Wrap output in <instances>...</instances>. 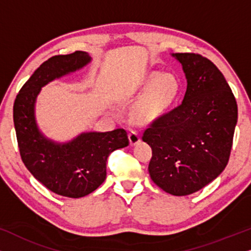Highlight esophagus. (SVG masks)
I'll use <instances>...</instances> for the list:
<instances>
[{"mask_svg": "<svg viewBox=\"0 0 251 251\" xmlns=\"http://www.w3.org/2000/svg\"><path fill=\"white\" fill-rule=\"evenodd\" d=\"M129 142H130V145H136V144H138L140 142V137H139V133L135 131V130H130L129 132Z\"/></svg>", "mask_w": 251, "mask_h": 251, "instance_id": "1", "label": "esophagus"}]
</instances>
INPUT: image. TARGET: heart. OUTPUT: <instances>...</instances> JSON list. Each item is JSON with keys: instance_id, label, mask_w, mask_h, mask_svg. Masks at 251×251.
<instances>
[{"instance_id": "b5f03b06", "label": "heart", "mask_w": 251, "mask_h": 251, "mask_svg": "<svg viewBox=\"0 0 251 251\" xmlns=\"http://www.w3.org/2000/svg\"><path fill=\"white\" fill-rule=\"evenodd\" d=\"M139 95H144L133 107L132 115L137 122L150 123L159 120L178 94V82L173 74L151 72L139 82Z\"/></svg>"}]
</instances>
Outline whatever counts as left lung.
Here are the masks:
<instances>
[{"instance_id": "1", "label": "left lung", "mask_w": 251, "mask_h": 251, "mask_svg": "<svg viewBox=\"0 0 251 251\" xmlns=\"http://www.w3.org/2000/svg\"><path fill=\"white\" fill-rule=\"evenodd\" d=\"M187 80L179 106L154 121L142 139L152 149L149 173L167 193L183 197L216 179L228 162L238 105L224 75L198 53H173Z\"/></svg>"}]
</instances>
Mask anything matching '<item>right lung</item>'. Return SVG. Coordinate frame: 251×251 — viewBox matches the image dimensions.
<instances>
[{
    "label": "right lung",
    "instance_id": "add662e5",
    "mask_svg": "<svg viewBox=\"0 0 251 251\" xmlns=\"http://www.w3.org/2000/svg\"><path fill=\"white\" fill-rule=\"evenodd\" d=\"M91 61L84 51L53 56L23 85L13 105V122L20 156L29 173L48 190L67 198H82L100 186L113 151L129 145L125 129L83 132L68 143H57L40 131L35 102L41 88Z\"/></svg>",
    "mask_w": 251,
    "mask_h": 251
}]
</instances>
